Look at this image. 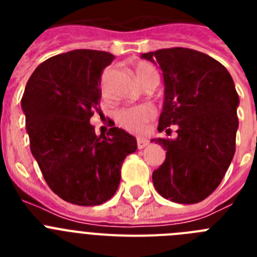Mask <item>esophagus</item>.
I'll list each match as a JSON object with an SVG mask.
<instances>
[{"label": "esophagus", "instance_id": "1", "mask_svg": "<svg viewBox=\"0 0 257 257\" xmlns=\"http://www.w3.org/2000/svg\"><path fill=\"white\" fill-rule=\"evenodd\" d=\"M136 144H138V148L139 149H143V148H145V147H147V145L149 144V142L148 140H145V139H138L136 140Z\"/></svg>", "mask_w": 257, "mask_h": 257}]
</instances>
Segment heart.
I'll list each match as a JSON object with an SVG mask.
<instances>
[{
  "mask_svg": "<svg viewBox=\"0 0 257 257\" xmlns=\"http://www.w3.org/2000/svg\"><path fill=\"white\" fill-rule=\"evenodd\" d=\"M135 76L143 87L158 83V73L156 68L147 61H139L135 65ZM153 109L148 106H134V108H123L118 110L115 119L124 130L133 134H142L147 128V123L153 119Z\"/></svg>",
  "mask_w": 257,
  "mask_h": 257,
  "instance_id": "1",
  "label": "heart"
}]
</instances>
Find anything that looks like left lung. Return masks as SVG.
I'll return each instance as SVG.
<instances>
[{"mask_svg":"<svg viewBox=\"0 0 257 257\" xmlns=\"http://www.w3.org/2000/svg\"><path fill=\"white\" fill-rule=\"evenodd\" d=\"M158 63L165 83V101L158 131L176 139H153L166 160L153 171L156 190L176 203H198L221 183L235 152L239 104L230 73L203 52L172 47L142 54Z\"/></svg>","mask_w":257,"mask_h":257,"instance_id":"8db88e82","label":"left lung"}]
</instances>
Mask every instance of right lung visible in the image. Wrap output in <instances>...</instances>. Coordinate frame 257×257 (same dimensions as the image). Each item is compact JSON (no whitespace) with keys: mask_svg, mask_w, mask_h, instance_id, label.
<instances>
[{"mask_svg":"<svg viewBox=\"0 0 257 257\" xmlns=\"http://www.w3.org/2000/svg\"><path fill=\"white\" fill-rule=\"evenodd\" d=\"M114 56L73 50L41 63L22 97L31 152L47 185L78 206L101 205L114 196L124 158L136 139L112 127L97 136L90 123L100 114V78Z\"/></svg>","mask_w":257,"mask_h":257,"instance_id":"add662e5","label":"right lung"}]
</instances>
